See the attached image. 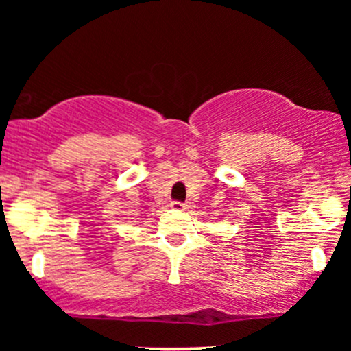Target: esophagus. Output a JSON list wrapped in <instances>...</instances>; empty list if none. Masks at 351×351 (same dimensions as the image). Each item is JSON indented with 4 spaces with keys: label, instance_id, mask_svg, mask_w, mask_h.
<instances>
[{
    "label": "esophagus",
    "instance_id": "34e87169",
    "mask_svg": "<svg viewBox=\"0 0 351 351\" xmlns=\"http://www.w3.org/2000/svg\"><path fill=\"white\" fill-rule=\"evenodd\" d=\"M171 208H173V209H180V211H183V209L188 208V204H186V203H181V201H173Z\"/></svg>",
    "mask_w": 351,
    "mask_h": 351
}]
</instances>
